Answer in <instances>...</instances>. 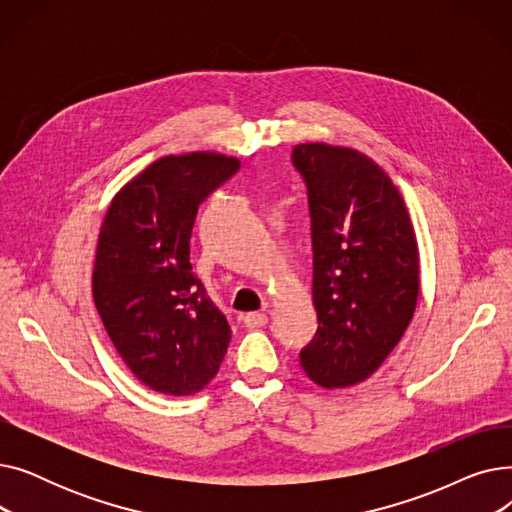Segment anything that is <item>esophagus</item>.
Listing matches in <instances>:
<instances>
[{"mask_svg": "<svg viewBox=\"0 0 512 512\" xmlns=\"http://www.w3.org/2000/svg\"><path fill=\"white\" fill-rule=\"evenodd\" d=\"M242 324H245L247 328L255 330V328H263L267 324V315L265 313H245L242 315Z\"/></svg>", "mask_w": 512, "mask_h": 512, "instance_id": "obj_1", "label": "esophagus"}]
</instances>
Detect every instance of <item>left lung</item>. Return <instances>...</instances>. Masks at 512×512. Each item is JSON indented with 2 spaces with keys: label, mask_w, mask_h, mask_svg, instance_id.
Masks as SVG:
<instances>
[{
  "label": "left lung",
  "mask_w": 512,
  "mask_h": 512,
  "mask_svg": "<svg viewBox=\"0 0 512 512\" xmlns=\"http://www.w3.org/2000/svg\"><path fill=\"white\" fill-rule=\"evenodd\" d=\"M292 164L307 184L317 334L301 367L324 388H351L394 351L419 299V249L390 176L357 149L301 143Z\"/></svg>",
  "instance_id": "left-lung-1"
}]
</instances>
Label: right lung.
Wrapping results in <instances>:
<instances>
[{
    "mask_svg": "<svg viewBox=\"0 0 512 512\" xmlns=\"http://www.w3.org/2000/svg\"><path fill=\"white\" fill-rule=\"evenodd\" d=\"M238 159L193 151L155 159L107 209L93 265V299L116 351L155 392L188 396L220 369L232 330L191 265L201 201Z\"/></svg>",
    "mask_w": 512,
    "mask_h": 512,
    "instance_id": "obj_1",
    "label": "right lung"
}]
</instances>
